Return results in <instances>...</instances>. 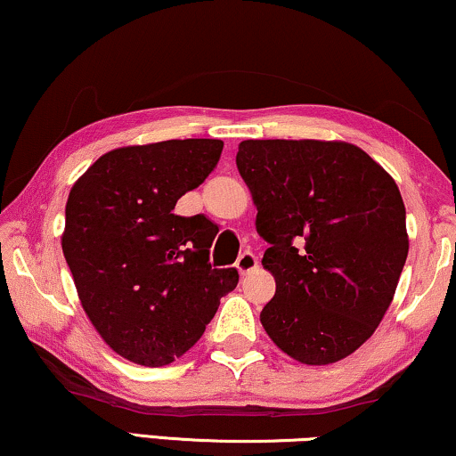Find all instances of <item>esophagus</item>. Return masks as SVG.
I'll return each mask as SVG.
<instances>
[{"label": "esophagus", "instance_id": "34e87169", "mask_svg": "<svg viewBox=\"0 0 456 456\" xmlns=\"http://www.w3.org/2000/svg\"><path fill=\"white\" fill-rule=\"evenodd\" d=\"M257 264H259L257 257L253 256L251 251H245V253H240L239 259H236V270H239L240 274L245 276V274H249V272L256 270Z\"/></svg>", "mask_w": 456, "mask_h": 456}]
</instances>
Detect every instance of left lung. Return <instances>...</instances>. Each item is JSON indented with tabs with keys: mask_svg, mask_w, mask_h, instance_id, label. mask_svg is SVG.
<instances>
[{
	"mask_svg": "<svg viewBox=\"0 0 456 456\" xmlns=\"http://www.w3.org/2000/svg\"><path fill=\"white\" fill-rule=\"evenodd\" d=\"M236 167L270 242L265 333L301 364L350 356L379 327L409 256L394 177L339 140H245Z\"/></svg>",
	"mask_w": 456,
	"mask_h": 456,
	"instance_id": "obj_1",
	"label": "left lung"
}]
</instances>
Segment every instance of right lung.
<instances>
[{"instance_id": "obj_1", "label": "right lung", "mask_w": 456, "mask_h": 456, "mask_svg": "<svg viewBox=\"0 0 456 456\" xmlns=\"http://www.w3.org/2000/svg\"><path fill=\"white\" fill-rule=\"evenodd\" d=\"M222 149L209 138L123 146L70 188L64 259L94 329L129 362L165 366L186 354L239 282L234 268H211V222L174 214Z\"/></svg>"}]
</instances>
